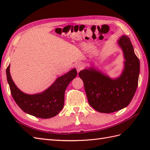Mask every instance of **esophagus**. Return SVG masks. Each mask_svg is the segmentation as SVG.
<instances>
[{
    "mask_svg": "<svg viewBox=\"0 0 150 150\" xmlns=\"http://www.w3.org/2000/svg\"><path fill=\"white\" fill-rule=\"evenodd\" d=\"M75 68H76V69H77V72L79 73V71H81V70H82V69H83V66H82V65L81 64L77 63V64H76Z\"/></svg>",
    "mask_w": 150,
    "mask_h": 150,
    "instance_id": "34e87169",
    "label": "esophagus"
}]
</instances>
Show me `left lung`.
Segmentation results:
<instances>
[{
  "label": "left lung",
  "mask_w": 150,
  "mask_h": 150,
  "mask_svg": "<svg viewBox=\"0 0 150 150\" xmlns=\"http://www.w3.org/2000/svg\"><path fill=\"white\" fill-rule=\"evenodd\" d=\"M125 59L124 69L119 77L112 79L93 68L85 69L79 75L84 82L88 103L96 111L110 113L126 107L138 86L140 62L128 36L118 40Z\"/></svg>",
  "instance_id": "obj_1"
}]
</instances>
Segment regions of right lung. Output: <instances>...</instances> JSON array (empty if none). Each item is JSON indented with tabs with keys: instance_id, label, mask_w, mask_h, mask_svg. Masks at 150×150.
<instances>
[{
	"instance_id": "right-lung-1",
	"label": "right lung",
	"mask_w": 150,
	"mask_h": 150,
	"mask_svg": "<svg viewBox=\"0 0 150 150\" xmlns=\"http://www.w3.org/2000/svg\"><path fill=\"white\" fill-rule=\"evenodd\" d=\"M9 68L10 65L6 69V75L11 93L15 103L24 112L41 119L55 117L62 110L64 103L66 89L77 75V70L73 69L57 78L53 84L42 93L28 95L23 93L16 86L11 79Z\"/></svg>"
}]
</instances>
